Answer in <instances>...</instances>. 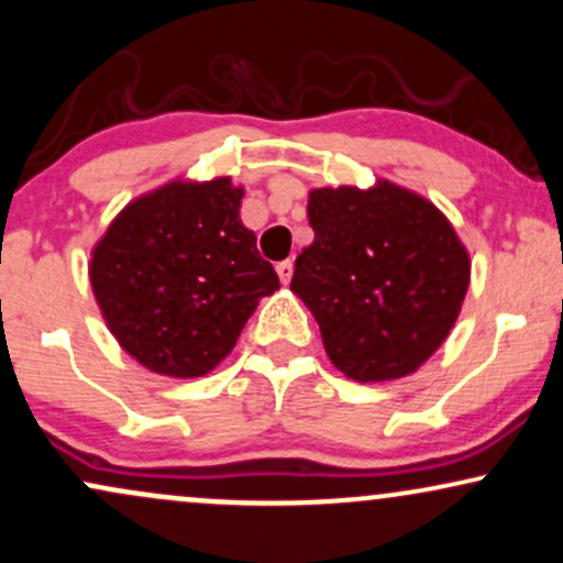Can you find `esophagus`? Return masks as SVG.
Here are the masks:
<instances>
[{"mask_svg": "<svg viewBox=\"0 0 563 563\" xmlns=\"http://www.w3.org/2000/svg\"><path fill=\"white\" fill-rule=\"evenodd\" d=\"M277 275H280L283 286H288V283H290V277H294V262L286 260V262H280V264H277Z\"/></svg>", "mask_w": 563, "mask_h": 563, "instance_id": "esophagus-1", "label": "esophagus"}]
</instances>
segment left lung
Masks as SVG:
<instances>
[{
	"instance_id": "left-lung-1",
	"label": "left lung",
	"mask_w": 563,
	"mask_h": 563,
	"mask_svg": "<svg viewBox=\"0 0 563 563\" xmlns=\"http://www.w3.org/2000/svg\"><path fill=\"white\" fill-rule=\"evenodd\" d=\"M314 241L290 290L318 320L328 360L360 384L410 376L444 344L471 283L468 249L416 190L314 187Z\"/></svg>"
}]
</instances>
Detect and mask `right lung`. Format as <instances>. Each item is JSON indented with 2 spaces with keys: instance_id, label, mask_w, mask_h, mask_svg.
<instances>
[{
  "instance_id": "add662e5",
  "label": "right lung",
  "mask_w": 563,
  "mask_h": 563,
  "mask_svg": "<svg viewBox=\"0 0 563 563\" xmlns=\"http://www.w3.org/2000/svg\"><path fill=\"white\" fill-rule=\"evenodd\" d=\"M243 192L230 177L169 179L129 200L95 243L89 283L102 320L158 376L214 371L280 288L241 222Z\"/></svg>"
}]
</instances>
